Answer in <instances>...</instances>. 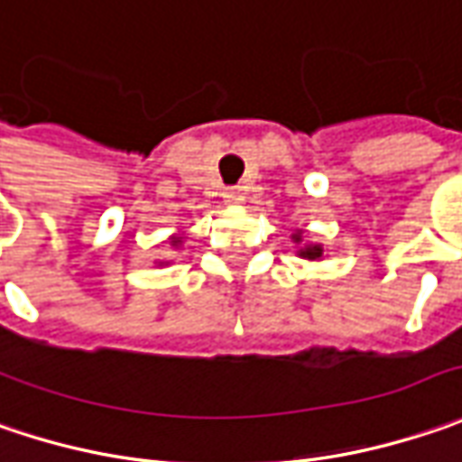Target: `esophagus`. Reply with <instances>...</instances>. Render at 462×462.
<instances>
[{
	"mask_svg": "<svg viewBox=\"0 0 462 462\" xmlns=\"http://www.w3.org/2000/svg\"><path fill=\"white\" fill-rule=\"evenodd\" d=\"M225 199H227V204H240L245 199V193H243V189L232 186V189H225Z\"/></svg>",
	"mask_w": 462,
	"mask_h": 462,
	"instance_id": "obj_1",
	"label": "esophagus"
}]
</instances>
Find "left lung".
<instances>
[{"instance_id":"1","label":"left lung","mask_w":462,"mask_h":462,"mask_svg":"<svg viewBox=\"0 0 462 462\" xmlns=\"http://www.w3.org/2000/svg\"><path fill=\"white\" fill-rule=\"evenodd\" d=\"M294 240H297V243L302 240V237H300V232L294 235ZM300 255H302V258H320V255H323V248H320V245H308V248H302V251H300Z\"/></svg>"}]
</instances>
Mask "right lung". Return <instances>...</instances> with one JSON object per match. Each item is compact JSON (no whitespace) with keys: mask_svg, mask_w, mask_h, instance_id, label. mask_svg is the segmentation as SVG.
Instances as JSON below:
<instances>
[{"mask_svg":"<svg viewBox=\"0 0 462 462\" xmlns=\"http://www.w3.org/2000/svg\"><path fill=\"white\" fill-rule=\"evenodd\" d=\"M172 245H180V240H178V237H175V240H172Z\"/></svg>","mask_w":462,"mask_h":462,"instance_id":"1","label":"right lung"}]
</instances>
